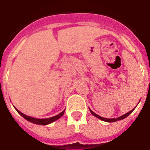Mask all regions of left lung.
Masks as SVG:
<instances>
[{
  "label": "left lung",
  "mask_w": 150,
  "mask_h": 150,
  "mask_svg": "<svg viewBox=\"0 0 150 150\" xmlns=\"http://www.w3.org/2000/svg\"><path fill=\"white\" fill-rule=\"evenodd\" d=\"M133 110H132V111H130L129 112H128V113L125 114V115H123L122 116H120V117H118V118H103V117H100V116L98 115L97 114H95L92 111H91V114L93 115H94L95 117H97V118H98L99 119H100V120L105 121V122H116V121H119V120H122V119H124V118H125L127 116H129V115H130V114H131L132 112L133 111Z\"/></svg>",
  "instance_id": "obj_1"
}]
</instances>
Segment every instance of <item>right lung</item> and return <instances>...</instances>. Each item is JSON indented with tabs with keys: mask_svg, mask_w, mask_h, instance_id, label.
Wrapping results in <instances>:
<instances>
[{
	"mask_svg": "<svg viewBox=\"0 0 150 150\" xmlns=\"http://www.w3.org/2000/svg\"><path fill=\"white\" fill-rule=\"evenodd\" d=\"M16 109V108H15ZM17 111L18 112L19 115H21L24 118H25L26 120L29 121L31 122L32 123H35V124H38V125H48V124H50V123L53 122L54 121L57 120L59 118H60L61 116L63 115V114H64V111H63L61 113H59V115H57L54 116V117H52V118H42V119H39V118H32V117H30V116H27L25 115H24L23 113H21V111H19L18 109H16Z\"/></svg>",
	"mask_w": 150,
	"mask_h": 150,
	"instance_id": "1",
	"label": "right lung"
}]
</instances>
